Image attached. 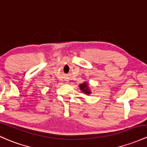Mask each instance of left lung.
I'll list each match as a JSON object with an SVG mask.
<instances>
[{
	"mask_svg": "<svg viewBox=\"0 0 147 147\" xmlns=\"http://www.w3.org/2000/svg\"><path fill=\"white\" fill-rule=\"evenodd\" d=\"M80 88L83 93H86L87 95H89L91 93V91L89 90V88H88L86 82H84L82 84H80Z\"/></svg>",
	"mask_w": 147,
	"mask_h": 147,
	"instance_id": "left-lung-1",
	"label": "left lung"
}]
</instances>
